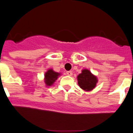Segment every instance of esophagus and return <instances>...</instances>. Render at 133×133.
Here are the masks:
<instances>
[{"label": "esophagus", "instance_id": "esophagus-1", "mask_svg": "<svg viewBox=\"0 0 133 133\" xmlns=\"http://www.w3.org/2000/svg\"><path fill=\"white\" fill-rule=\"evenodd\" d=\"M66 74L68 76H72V72H71V71H68V72H66Z\"/></svg>", "mask_w": 133, "mask_h": 133}]
</instances>
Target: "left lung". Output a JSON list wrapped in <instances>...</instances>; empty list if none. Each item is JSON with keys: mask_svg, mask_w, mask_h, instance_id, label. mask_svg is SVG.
Instances as JSON below:
<instances>
[{"mask_svg": "<svg viewBox=\"0 0 133 133\" xmlns=\"http://www.w3.org/2000/svg\"><path fill=\"white\" fill-rule=\"evenodd\" d=\"M78 84L80 87L85 91H91L95 88L98 79L87 69H83L77 76Z\"/></svg>", "mask_w": 133, "mask_h": 133, "instance_id": "left-lung-1", "label": "left lung"}]
</instances>
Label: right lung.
Returning <instances> with one entry per match:
<instances>
[{
    "label": "right lung",
    "mask_w": 133,
    "mask_h": 133,
    "mask_svg": "<svg viewBox=\"0 0 133 133\" xmlns=\"http://www.w3.org/2000/svg\"><path fill=\"white\" fill-rule=\"evenodd\" d=\"M61 76V73L55 72L53 69L49 70L44 74V81L46 87H51L54 82L57 80L58 77Z\"/></svg>",
    "instance_id": "add662e5"
}]
</instances>
